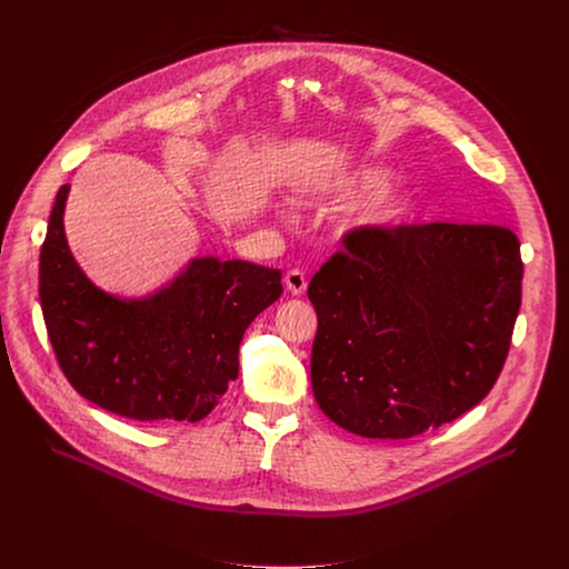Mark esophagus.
I'll return each instance as SVG.
<instances>
[{
    "label": "esophagus",
    "mask_w": 569,
    "mask_h": 569,
    "mask_svg": "<svg viewBox=\"0 0 569 569\" xmlns=\"http://www.w3.org/2000/svg\"><path fill=\"white\" fill-rule=\"evenodd\" d=\"M286 288H288V292H292V295H303L306 292V286H308V281H306V274L301 272V270H290L288 274H286Z\"/></svg>",
    "instance_id": "1"
}]
</instances>
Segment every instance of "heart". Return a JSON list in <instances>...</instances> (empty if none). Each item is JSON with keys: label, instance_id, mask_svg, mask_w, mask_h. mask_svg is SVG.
<instances>
[{"label": "heart", "instance_id": "b5f03b06", "mask_svg": "<svg viewBox=\"0 0 569 569\" xmlns=\"http://www.w3.org/2000/svg\"><path fill=\"white\" fill-rule=\"evenodd\" d=\"M389 182V171L380 167H353L327 178H319L306 187V193L315 200H351L362 193L376 191ZM410 209V196L405 191H385L376 196L367 207H362L356 216L358 227H380L387 222L398 220L405 211Z\"/></svg>", "mask_w": 569, "mask_h": 569}]
</instances>
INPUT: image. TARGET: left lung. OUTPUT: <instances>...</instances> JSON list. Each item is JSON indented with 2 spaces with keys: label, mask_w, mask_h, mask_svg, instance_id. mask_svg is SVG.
<instances>
[{
  "label": "left lung",
  "mask_w": 569,
  "mask_h": 569,
  "mask_svg": "<svg viewBox=\"0 0 569 569\" xmlns=\"http://www.w3.org/2000/svg\"><path fill=\"white\" fill-rule=\"evenodd\" d=\"M308 299L321 412L358 437L410 439L493 389L522 301L520 242L496 224L358 227Z\"/></svg>",
  "instance_id": "left-lung-1"
}]
</instances>
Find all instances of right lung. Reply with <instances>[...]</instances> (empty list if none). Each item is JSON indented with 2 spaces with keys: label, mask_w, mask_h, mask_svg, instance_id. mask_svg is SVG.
<instances>
[{
  "label": "right lung",
  "mask_w": 569,
  "mask_h": 569,
  "mask_svg": "<svg viewBox=\"0 0 569 569\" xmlns=\"http://www.w3.org/2000/svg\"><path fill=\"white\" fill-rule=\"evenodd\" d=\"M60 187L40 252V303L58 365L99 408L141 423H196L238 378V347L281 292V270L202 257L164 288L121 299L78 268Z\"/></svg>",
  "instance_id": "right-lung-1"
}]
</instances>
